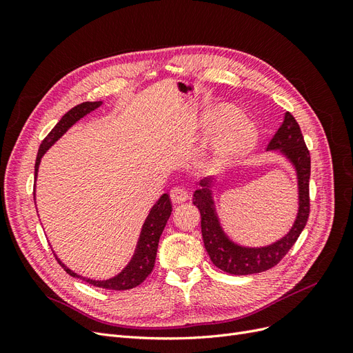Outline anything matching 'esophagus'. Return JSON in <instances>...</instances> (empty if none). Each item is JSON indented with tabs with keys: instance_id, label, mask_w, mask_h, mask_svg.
<instances>
[{
	"instance_id": "esophagus-1",
	"label": "esophagus",
	"mask_w": 353,
	"mask_h": 353,
	"mask_svg": "<svg viewBox=\"0 0 353 353\" xmlns=\"http://www.w3.org/2000/svg\"><path fill=\"white\" fill-rule=\"evenodd\" d=\"M170 199H172L174 203H183L188 199V191L183 185H175L170 188Z\"/></svg>"
}]
</instances>
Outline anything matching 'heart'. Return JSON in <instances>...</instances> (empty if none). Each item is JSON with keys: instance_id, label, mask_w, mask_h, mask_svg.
Here are the masks:
<instances>
[{"instance_id": "heart-1", "label": "heart", "mask_w": 353, "mask_h": 353, "mask_svg": "<svg viewBox=\"0 0 353 353\" xmlns=\"http://www.w3.org/2000/svg\"><path fill=\"white\" fill-rule=\"evenodd\" d=\"M208 125L215 126L208 144V153L216 160H225L248 150L254 140L253 125L236 114L230 105H219L208 114Z\"/></svg>"}]
</instances>
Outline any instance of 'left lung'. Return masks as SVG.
<instances>
[{"label": "left lung", "mask_w": 353, "mask_h": 353, "mask_svg": "<svg viewBox=\"0 0 353 353\" xmlns=\"http://www.w3.org/2000/svg\"><path fill=\"white\" fill-rule=\"evenodd\" d=\"M268 152H280L290 162L297 175L299 209L293 227L285 236L263 248H245L230 240L223 232L213 201L212 185L215 176L200 181V188L194 191L193 203L200 210L201 236L206 252L213 265L223 272L232 275L258 274L272 268L285 253L293 248L297 237L303 231L309 216V176H311V156L306 148L301 126L292 113L284 114V121L279 131L270 141Z\"/></svg>", "instance_id": "8db88e82"}]
</instances>
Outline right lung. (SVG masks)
Wrapping results in <instances>:
<instances>
[{
    "instance_id": "right-lung-1",
    "label": "right lung",
    "mask_w": 353,
    "mask_h": 353,
    "mask_svg": "<svg viewBox=\"0 0 353 353\" xmlns=\"http://www.w3.org/2000/svg\"><path fill=\"white\" fill-rule=\"evenodd\" d=\"M101 104H103V101H85V103L74 105L73 109H70L65 116L61 117L59 123L52 128L51 132L44 138V141H42L39 145L37 162H35V178L38 175V168L41 163V159L47 153L48 148L54 144L63 134L68 132V130L72 125L77 123L79 119H82L83 116H87L92 110L99 109ZM170 213H172L170 199L168 194H162V197L156 201V205L152 208L150 213H148V216L144 221V225H143V230L140 234V239H138L137 249H135L132 259L119 274L112 276V279H109V280H91V279H87V276H82L77 272H73L72 270H69L68 266L57 258L56 253H54V256H56L57 262L61 265V268L65 270L69 275L74 276V279L83 280L95 287L108 288V290H130V288L140 285L153 271L159 239H160V236H162L163 228L170 216Z\"/></svg>"
}]
</instances>
